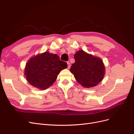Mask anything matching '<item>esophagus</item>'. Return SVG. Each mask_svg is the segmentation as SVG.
<instances>
[{"instance_id": "esophagus-1", "label": "esophagus", "mask_w": 134, "mask_h": 134, "mask_svg": "<svg viewBox=\"0 0 134 134\" xmlns=\"http://www.w3.org/2000/svg\"><path fill=\"white\" fill-rule=\"evenodd\" d=\"M68 64V69H70V63L69 62H67Z\"/></svg>"}]
</instances>
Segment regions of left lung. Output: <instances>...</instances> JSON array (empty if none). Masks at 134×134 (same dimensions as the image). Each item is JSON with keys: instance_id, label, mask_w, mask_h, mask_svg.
I'll list each match as a JSON object with an SVG mask.
<instances>
[{"instance_id": "1", "label": "left lung", "mask_w": 134, "mask_h": 134, "mask_svg": "<svg viewBox=\"0 0 134 134\" xmlns=\"http://www.w3.org/2000/svg\"><path fill=\"white\" fill-rule=\"evenodd\" d=\"M74 56L75 63L72 64L70 71L83 87H94L102 80L105 67L100 58L88 54L83 50L77 51Z\"/></svg>"}]
</instances>
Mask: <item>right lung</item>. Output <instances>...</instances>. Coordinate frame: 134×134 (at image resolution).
<instances>
[{"mask_svg":"<svg viewBox=\"0 0 134 134\" xmlns=\"http://www.w3.org/2000/svg\"><path fill=\"white\" fill-rule=\"evenodd\" d=\"M67 66V63L61 61L58 55L46 51L28 61L25 75L32 86L45 90L55 82L60 72Z\"/></svg>","mask_w":134,"mask_h":134,"instance_id":"right-lung-1","label":"right lung"}]
</instances>
